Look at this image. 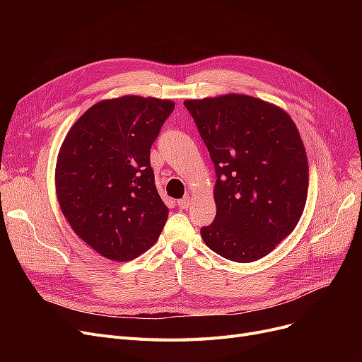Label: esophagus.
<instances>
[{
  "label": "esophagus",
  "instance_id": "esophagus-1",
  "mask_svg": "<svg viewBox=\"0 0 362 362\" xmlns=\"http://www.w3.org/2000/svg\"><path fill=\"white\" fill-rule=\"evenodd\" d=\"M190 202H192L190 196H184L182 199H180V201H178V206H180V208H182V210H185V208H189Z\"/></svg>",
  "mask_w": 362,
  "mask_h": 362
}]
</instances>
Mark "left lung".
Segmentation results:
<instances>
[{"label":"left lung","instance_id":"1","mask_svg":"<svg viewBox=\"0 0 362 362\" xmlns=\"http://www.w3.org/2000/svg\"><path fill=\"white\" fill-rule=\"evenodd\" d=\"M216 170V217L201 228L221 257L250 262L291 234L308 194V160L282 108L229 93L184 101Z\"/></svg>","mask_w":362,"mask_h":362}]
</instances>
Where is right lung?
I'll list each match as a JSON object with an SVG mask.
<instances>
[{"instance_id": "obj_1", "label": "right lung", "mask_w": 362, "mask_h": 362, "mask_svg": "<svg viewBox=\"0 0 362 362\" xmlns=\"http://www.w3.org/2000/svg\"><path fill=\"white\" fill-rule=\"evenodd\" d=\"M175 104L120 96L92 105L59 152L56 190L74 233L113 261H129L157 242L168 206L156 187L151 146Z\"/></svg>"}]
</instances>
